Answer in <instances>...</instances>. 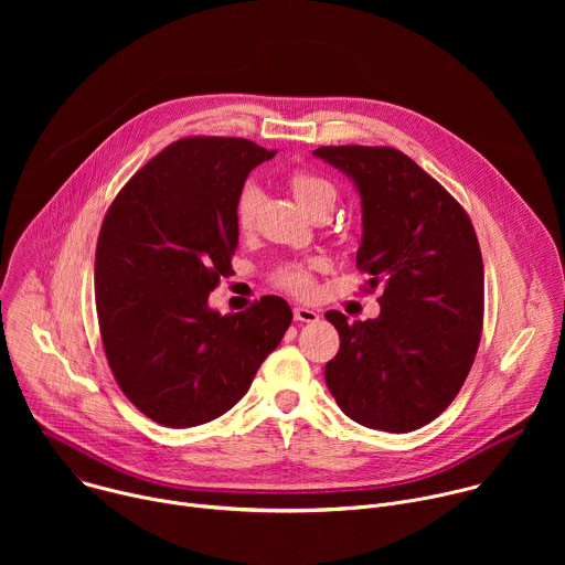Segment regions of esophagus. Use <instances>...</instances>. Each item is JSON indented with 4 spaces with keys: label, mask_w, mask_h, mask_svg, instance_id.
I'll list each match as a JSON object with an SVG mask.
<instances>
[{
    "label": "esophagus",
    "mask_w": 565,
    "mask_h": 565,
    "mask_svg": "<svg viewBox=\"0 0 565 565\" xmlns=\"http://www.w3.org/2000/svg\"><path fill=\"white\" fill-rule=\"evenodd\" d=\"M292 315H295L297 321H306V324H315V321L319 319V312L312 310V308H306V306H297L292 310Z\"/></svg>",
    "instance_id": "34e87169"
}]
</instances>
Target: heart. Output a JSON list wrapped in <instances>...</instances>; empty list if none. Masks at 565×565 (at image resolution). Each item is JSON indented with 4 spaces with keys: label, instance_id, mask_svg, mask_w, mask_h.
Listing matches in <instances>:
<instances>
[{
    "label": "heart",
    "instance_id": "heart-1",
    "mask_svg": "<svg viewBox=\"0 0 565 565\" xmlns=\"http://www.w3.org/2000/svg\"><path fill=\"white\" fill-rule=\"evenodd\" d=\"M288 190L292 194V199L297 201V205L306 212H312L315 207H333L338 190L335 185L321 174L308 172V170H295L288 174ZM257 205H259V190L248 185L244 188V192L238 194L236 201V223L241 230H248L255 223V214H257ZM279 286L286 288L292 295H308L312 288V279L310 273L303 266H288L281 275H279Z\"/></svg>",
    "mask_w": 565,
    "mask_h": 565
}]
</instances>
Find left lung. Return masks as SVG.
<instances>
[{
  "mask_svg": "<svg viewBox=\"0 0 565 565\" xmlns=\"http://www.w3.org/2000/svg\"><path fill=\"white\" fill-rule=\"evenodd\" d=\"M362 199L358 268L380 315L349 324L329 310L340 351L324 377L340 409L369 429L407 434L458 395L482 331L480 246L462 205L393 147H317Z\"/></svg>",
  "mask_w": 565,
  "mask_h": 565,
  "instance_id": "obj_1",
  "label": "left lung"
}]
</instances>
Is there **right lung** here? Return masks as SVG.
I'll return each instance as SVG.
<instances>
[{
	"instance_id": "add662e5",
	"label": "right lung",
	"mask_w": 565,
	"mask_h": 565,
	"mask_svg": "<svg viewBox=\"0 0 565 565\" xmlns=\"http://www.w3.org/2000/svg\"><path fill=\"white\" fill-rule=\"evenodd\" d=\"M273 156L246 138H181L107 210L96 248L100 338L118 386L158 425L185 429L230 412L290 327L292 310L275 295L234 315L207 306L232 273L238 194Z\"/></svg>"
}]
</instances>
